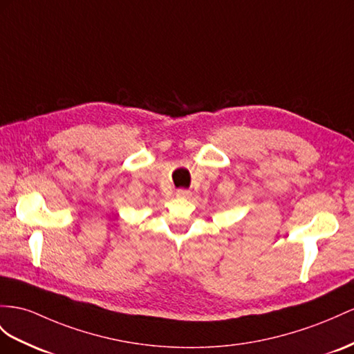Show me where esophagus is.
I'll return each mask as SVG.
<instances>
[{
	"label": "esophagus",
	"mask_w": 354,
	"mask_h": 354,
	"mask_svg": "<svg viewBox=\"0 0 354 354\" xmlns=\"http://www.w3.org/2000/svg\"><path fill=\"white\" fill-rule=\"evenodd\" d=\"M189 196H192V192H188V189H184V188H180L176 192V197H180V198H188Z\"/></svg>",
	"instance_id": "obj_1"
}]
</instances>
